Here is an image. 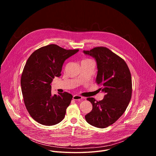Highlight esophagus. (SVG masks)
Here are the masks:
<instances>
[{"label":"esophagus","mask_w":156,"mask_h":156,"mask_svg":"<svg viewBox=\"0 0 156 156\" xmlns=\"http://www.w3.org/2000/svg\"><path fill=\"white\" fill-rule=\"evenodd\" d=\"M83 99V97H81V96H78V95H74L73 96V99L75 101H80L81 100Z\"/></svg>","instance_id":"1"}]
</instances>
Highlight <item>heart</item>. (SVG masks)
I'll return each instance as SVG.
<instances>
[{"label":"heart","mask_w":156,"mask_h":156,"mask_svg":"<svg viewBox=\"0 0 156 156\" xmlns=\"http://www.w3.org/2000/svg\"><path fill=\"white\" fill-rule=\"evenodd\" d=\"M87 61H93V60L91 59H90V58H86V59L83 60V62H87Z\"/></svg>","instance_id":"1"}]
</instances>
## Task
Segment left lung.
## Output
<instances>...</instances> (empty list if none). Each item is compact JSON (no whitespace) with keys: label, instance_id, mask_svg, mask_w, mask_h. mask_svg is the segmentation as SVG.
<instances>
[{"label":"left lung","instance_id":"obj_1","mask_svg":"<svg viewBox=\"0 0 156 156\" xmlns=\"http://www.w3.org/2000/svg\"><path fill=\"white\" fill-rule=\"evenodd\" d=\"M83 52L95 58L98 69L96 83L102 86L99 90L105 93L99 101L87 98L93 109L85 115V119L92 126L104 128L114 123L129 104L132 94L131 73L125 60L105 47Z\"/></svg>","mask_w":156,"mask_h":156}]
</instances>
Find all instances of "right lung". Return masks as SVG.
<instances>
[{"label":"right lung","mask_w":156,"mask_h":156,"mask_svg":"<svg viewBox=\"0 0 156 156\" xmlns=\"http://www.w3.org/2000/svg\"><path fill=\"white\" fill-rule=\"evenodd\" d=\"M78 51L49 44L36 50L27 60L21 77V91L29 114L39 123L51 126L64 119L73 96L67 92L52 96L51 83L61 75L65 60Z\"/></svg>","instance_id":"right-lung-1"}]
</instances>
